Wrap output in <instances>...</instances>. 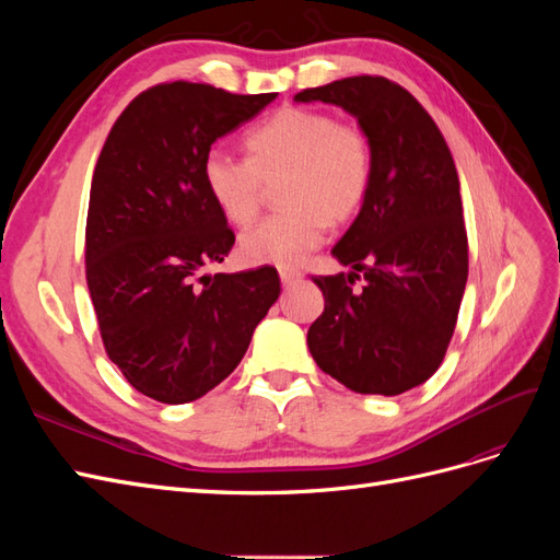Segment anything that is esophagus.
Instances as JSON below:
<instances>
[{"mask_svg":"<svg viewBox=\"0 0 560 560\" xmlns=\"http://www.w3.org/2000/svg\"><path fill=\"white\" fill-rule=\"evenodd\" d=\"M280 280H282L284 287H292V284H296L301 280V273H299V270H294V268H280Z\"/></svg>","mask_w":560,"mask_h":560,"instance_id":"1","label":"esophagus"}]
</instances>
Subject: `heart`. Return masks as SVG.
<instances>
[{"label": "heart", "mask_w": 560, "mask_h": 560, "mask_svg": "<svg viewBox=\"0 0 560 560\" xmlns=\"http://www.w3.org/2000/svg\"><path fill=\"white\" fill-rule=\"evenodd\" d=\"M247 159L210 149L202 182L233 226L257 219L268 186L280 212L245 231L243 257L290 268L325 241L327 226L348 224L364 206L374 177V149L362 126L313 107H282L245 135Z\"/></svg>", "instance_id": "obj_1"}]
</instances>
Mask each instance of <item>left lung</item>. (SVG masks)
<instances>
[{
    "mask_svg": "<svg viewBox=\"0 0 560 560\" xmlns=\"http://www.w3.org/2000/svg\"><path fill=\"white\" fill-rule=\"evenodd\" d=\"M294 100L358 116L374 149L369 196L331 249L352 273L311 276L325 294L311 354L352 393L401 395L444 362L465 294L469 247L451 149L425 107L385 77L338 79Z\"/></svg>",
    "mask_w": 560,
    "mask_h": 560,
    "instance_id": "obj_1",
    "label": "left lung"
}]
</instances>
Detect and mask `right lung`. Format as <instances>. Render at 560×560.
Here are the masks:
<instances>
[{
  "label": "right lung",
  "mask_w": 560,
  "mask_h": 560,
  "mask_svg": "<svg viewBox=\"0 0 560 560\" xmlns=\"http://www.w3.org/2000/svg\"><path fill=\"white\" fill-rule=\"evenodd\" d=\"M273 100L159 83L121 112L97 156L86 217L97 329L124 378L156 401L186 404L222 383L280 296L273 266L200 276L235 243L202 159Z\"/></svg>",
  "instance_id": "right-lung-1"
}]
</instances>
